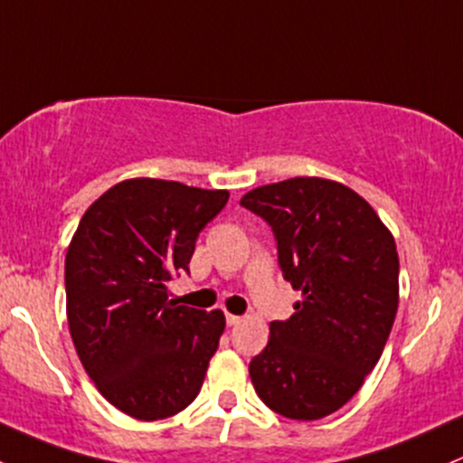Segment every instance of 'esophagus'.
Wrapping results in <instances>:
<instances>
[{
    "instance_id": "obj_1",
    "label": "esophagus",
    "mask_w": 463,
    "mask_h": 463,
    "mask_svg": "<svg viewBox=\"0 0 463 463\" xmlns=\"http://www.w3.org/2000/svg\"><path fill=\"white\" fill-rule=\"evenodd\" d=\"M240 321H241V317H237V314H226V323L231 325V327H232V325L240 323Z\"/></svg>"
}]
</instances>
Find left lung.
I'll return each mask as SVG.
<instances>
[{"label":"left lung","mask_w":463,"mask_h":463,"mask_svg":"<svg viewBox=\"0 0 463 463\" xmlns=\"http://www.w3.org/2000/svg\"><path fill=\"white\" fill-rule=\"evenodd\" d=\"M241 206L270 223L283 279L303 297L270 323L252 384L274 413L321 420L358 393L387 345L400 292L393 235L367 200L323 177L259 186Z\"/></svg>","instance_id":"obj_1"}]
</instances>
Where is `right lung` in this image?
Returning a JSON list of instances; mask_svg holds the SVG:
<instances>
[{"mask_svg": "<svg viewBox=\"0 0 463 463\" xmlns=\"http://www.w3.org/2000/svg\"><path fill=\"white\" fill-rule=\"evenodd\" d=\"M228 191L134 177L105 191L65 255L68 325L103 398L142 421L165 420L200 393L226 327L222 309L177 306L169 281L189 261Z\"/></svg>", "mask_w": 463, "mask_h": 463, "instance_id": "obj_1", "label": "right lung"}]
</instances>
